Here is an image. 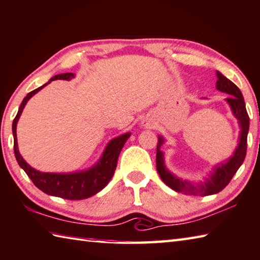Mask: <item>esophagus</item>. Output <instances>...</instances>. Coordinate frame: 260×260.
<instances>
[{
	"instance_id": "34e87169",
	"label": "esophagus",
	"mask_w": 260,
	"mask_h": 260,
	"mask_svg": "<svg viewBox=\"0 0 260 260\" xmlns=\"http://www.w3.org/2000/svg\"><path fill=\"white\" fill-rule=\"evenodd\" d=\"M142 125H143L144 127H152V126H153V122L151 121V120H149V119H144V120L142 121Z\"/></svg>"
}]
</instances>
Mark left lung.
Returning a JSON list of instances; mask_svg holds the SVG:
<instances>
[{
    "label": "left lung",
    "instance_id": "left-lung-1",
    "mask_svg": "<svg viewBox=\"0 0 260 260\" xmlns=\"http://www.w3.org/2000/svg\"><path fill=\"white\" fill-rule=\"evenodd\" d=\"M217 83L216 87L218 91L230 94V98L226 99V101L232 109L233 115L239 120L240 128V138L239 144L234 151V154L231 157L225 164H220L214 168L210 175L207 177L204 182L198 184H193L188 181H183L182 178H178L168 171L165 166L164 153L160 151V148L164 144L165 140L162 136H158L157 144V171L162 182L168 185L174 191L184 193L187 196H210L215 193L220 192L223 188L231 182V179L238 172V169L241 166L243 160L247 154V139L249 132V116L247 109H245L244 99L240 88L233 82H231L229 78H226L223 74L216 72Z\"/></svg>",
    "mask_w": 260,
    "mask_h": 260
}]
</instances>
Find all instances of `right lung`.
Listing matches in <instances>:
<instances>
[{
  "mask_svg": "<svg viewBox=\"0 0 260 260\" xmlns=\"http://www.w3.org/2000/svg\"><path fill=\"white\" fill-rule=\"evenodd\" d=\"M74 77L75 75L72 73L55 75V76L52 77L48 83L42 85L41 87L36 88L34 91L27 94L26 98L22 100L20 107H19L18 114L12 122V133L13 139H15L13 149H15V155L19 166L25 171L28 177L31 179V182L35 184V186L39 187L41 191H43L49 196L59 197L62 198V199L82 200L96 194L98 192H100L102 188L110 182V179L114 176V173L116 171L118 157H119L120 151L122 149V146L126 143L127 139L131 136V133H125L114 140H111L109 144L107 145L101 159L99 160V162L95 166L91 167L87 169V171L69 174L42 173L40 171H36L35 168L30 167L29 165L23 160L21 154L19 153L17 142V122L28 100H29L34 94L41 91L44 86H46L50 82L56 81V79L70 81V79Z\"/></svg>",
  "mask_w": 260,
  "mask_h": 260,
  "instance_id": "1",
  "label": "right lung"
}]
</instances>
